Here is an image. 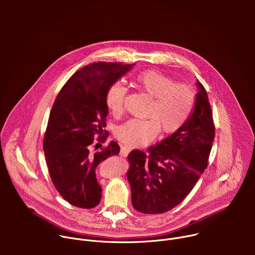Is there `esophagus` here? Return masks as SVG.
Wrapping results in <instances>:
<instances>
[{
	"label": "esophagus",
	"mask_w": 255,
	"mask_h": 255,
	"mask_svg": "<svg viewBox=\"0 0 255 255\" xmlns=\"http://www.w3.org/2000/svg\"><path fill=\"white\" fill-rule=\"evenodd\" d=\"M131 151V149L130 148H128V147H126V146H121V150H120V155L121 156H123V157H126L128 154H129V152Z\"/></svg>",
	"instance_id": "34e87169"
}]
</instances>
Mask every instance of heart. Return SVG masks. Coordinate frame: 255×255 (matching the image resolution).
<instances>
[{
  "label": "heart",
  "mask_w": 255,
  "mask_h": 255,
  "mask_svg": "<svg viewBox=\"0 0 255 255\" xmlns=\"http://www.w3.org/2000/svg\"><path fill=\"white\" fill-rule=\"evenodd\" d=\"M139 91L152 99L147 113L148 120L131 119L118 126L115 136L129 147L143 146L151 142L158 132L169 135L178 131L188 121L195 106V93L185 84L174 82L156 70L139 74L134 81ZM127 90L114 83L106 92L105 102L114 116H121Z\"/></svg>",
  "instance_id": "b5f03b06"
}]
</instances>
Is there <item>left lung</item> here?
Wrapping results in <instances>:
<instances>
[{
	"label": "left lung",
	"instance_id": "left-lung-1",
	"mask_svg": "<svg viewBox=\"0 0 255 255\" xmlns=\"http://www.w3.org/2000/svg\"><path fill=\"white\" fill-rule=\"evenodd\" d=\"M196 84L195 108L185 125L148 152L133 150L128 155L132 206L140 213L173 209L191 193L208 165L215 126L207 92L199 81Z\"/></svg>",
	"mask_w": 255,
	"mask_h": 255
}]
</instances>
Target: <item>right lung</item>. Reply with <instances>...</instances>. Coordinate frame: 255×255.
<instances>
[{"mask_svg":"<svg viewBox=\"0 0 255 255\" xmlns=\"http://www.w3.org/2000/svg\"><path fill=\"white\" fill-rule=\"evenodd\" d=\"M135 65L117 62L89 64L72 75L57 95L50 111L43 140L52 183L70 205L92 209L99 205L102 188L96 176L98 165L120 152L111 141L91 153L94 137L105 141L108 108L106 92ZM104 132L105 135L101 136Z\"/></svg>","mask_w":255,"mask_h":255,"instance_id":"right-lung-1","label":"right lung"}]
</instances>
